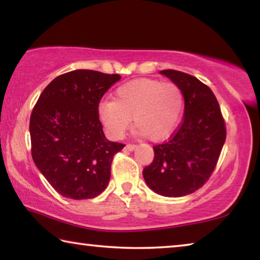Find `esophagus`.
I'll return each mask as SVG.
<instances>
[{"mask_svg":"<svg viewBox=\"0 0 260 260\" xmlns=\"http://www.w3.org/2000/svg\"><path fill=\"white\" fill-rule=\"evenodd\" d=\"M125 149H126V150H128V151H134L136 149V146H135V144H127Z\"/></svg>","mask_w":260,"mask_h":260,"instance_id":"esophagus-1","label":"esophagus"}]
</instances>
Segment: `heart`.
Returning a JSON list of instances; mask_svg holds the SVG:
<instances>
[{"mask_svg": "<svg viewBox=\"0 0 260 260\" xmlns=\"http://www.w3.org/2000/svg\"><path fill=\"white\" fill-rule=\"evenodd\" d=\"M181 88L173 82L141 79L117 88L113 101L99 105V118L110 138L119 140L129 128L132 118L135 133L160 141L178 126L183 112Z\"/></svg>", "mask_w": 260, "mask_h": 260, "instance_id": "1", "label": "heart"}]
</instances>
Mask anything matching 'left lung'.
I'll use <instances>...</instances> for the list:
<instances>
[{
	"label": "left lung",
	"instance_id": "obj_1",
	"mask_svg": "<svg viewBox=\"0 0 260 260\" xmlns=\"http://www.w3.org/2000/svg\"><path fill=\"white\" fill-rule=\"evenodd\" d=\"M159 73L181 88L184 116L171 139L153 147L155 157L143 178L159 195L181 197L195 192L212 174L226 140L225 121L212 90L199 79L174 70Z\"/></svg>",
	"mask_w": 260,
	"mask_h": 260
}]
</instances>
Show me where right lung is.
<instances>
[{"mask_svg":"<svg viewBox=\"0 0 260 260\" xmlns=\"http://www.w3.org/2000/svg\"><path fill=\"white\" fill-rule=\"evenodd\" d=\"M120 78L91 70L61 74L45 88L30 114L33 160L67 199H94L108 186L113 156L125 146L105 138L99 103Z\"/></svg>","mask_w":260,"mask_h":260,"instance_id":"1","label":"right lung"}]
</instances>
